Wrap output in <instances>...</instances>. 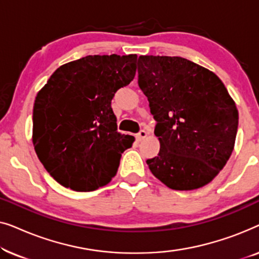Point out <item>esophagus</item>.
<instances>
[{
  "label": "esophagus",
  "instance_id": "obj_1",
  "mask_svg": "<svg viewBox=\"0 0 259 259\" xmlns=\"http://www.w3.org/2000/svg\"><path fill=\"white\" fill-rule=\"evenodd\" d=\"M146 137H147V132L145 130H141L140 132L137 134V138H138V140H139V141L145 139V138H146Z\"/></svg>",
  "mask_w": 259,
  "mask_h": 259
}]
</instances>
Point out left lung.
I'll list each match as a JSON object with an SVG mask.
<instances>
[{"label":"left lung","instance_id":"8db88e82","mask_svg":"<svg viewBox=\"0 0 259 259\" xmlns=\"http://www.w3.org/2000/svg\"><path fill=\"white\" fill-rule=\"evenodd\" d=\"M138 83L157 121V157L147 159L155 178L172 190L207 185L235 147L238 111L213 72L180 56L141 55Z\"/></svg>","mask_w":259,"mask_h":259}]
</instances>
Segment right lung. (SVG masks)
Returning <instances> with one entry per match:
<instances>
[{
    "mask_svg": "<svg viewBox=\"0 0 259 259\" xmlns=\"http://www.w3.org/2000/svg\"><path fill=\"white\" fill-rule=\"evenodd\" d=\"M137 54L88 55L62 65L38 92L33 144L62 186L90 192L111 182L134 137L116 131L111 101L137 72Z\"/></svg>",
    "mask_w": 259,
    "mask_h": 259,
    "instance_id": "right-lung-1",
    "label": "right lung"
}]
</instances>
